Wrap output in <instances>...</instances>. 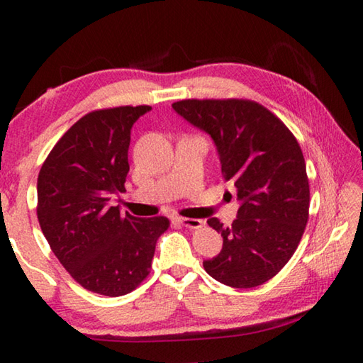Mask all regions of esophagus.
<instances>
[{
	"label": "esophagus",
	"mask_w": 363,
	"mask_h": 363,
	"mask_svg": "<svg viewBox=\"0 0 363 363\" xmlns=\"http://www.w3.org/2000/svg\"><path fill=\"white\" fill-rule=\"evenodd\" d=\"M176 223L184 225V227H189V229H196V227H201L203 220L194 219V218H176Z\"/></svg>",
	"instance_id": "1"
}]
</instances>
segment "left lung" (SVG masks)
<instances>
[{
    "mask_svg": "<svg viewBox=\"0 0 363 363\" xmlns=\"http://www.w3.org/2000/svg\"><path fill=\"white\" fill-rule=\"evenodd\" d=\"M177 115L206 133L216 147L220 174L237 187V219L220 232L223 250L203 261L214 280L253 288L290 261L309 218V182L298 140L277 116L251 101H179Z\"/></svg>",
    "mask_w": 363,
    "mask_h": 363,
    "instance_id": "left-lung-1",
    "label": "left lung"
}]
</instances>
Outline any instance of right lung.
Instances as JSON below:
<instances>
[{
	"label": "right lung",
	"mask_w": 363,
	"mask_h": 363,
	"mask_svg": "<svg viewBox=\"0 0 363 363\" xmlns=\"http://www.w3.org/2000/svg\"><path fill=\"white\" fill-rule=\"evenodd\" d=\"M152 107H115L84 115L67 131L38 174V220L60 264L86 290L123 296L147 275L163 216L139 219L112 206L126 192L133 125Z\"/></svg>",
	"instance_id": "add662e5"
}]
</instances>
